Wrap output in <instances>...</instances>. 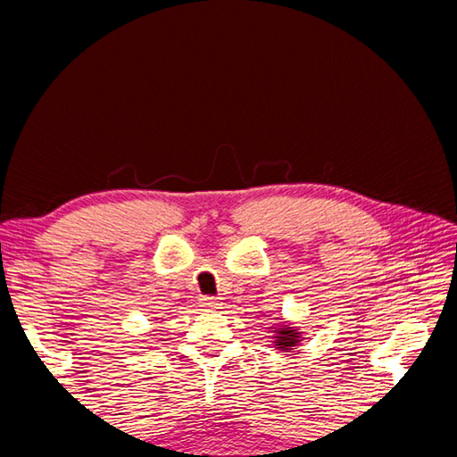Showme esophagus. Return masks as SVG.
<instances>
[{
  "label": "esophagus",
  "mask_w": 457,
  "mask_h": 457,
  "mask_svg": "<svg viewBox=\"0 0 457 457\" xmlns=\"http://www.w3.org/2000/svg\"><path fill=\"white\" fill-rule=\"evenodd\" d=\"M201 304L207 306V308H218L220 306L218 298H213V296H204V298H201Z\"/></svg>",
  "instance_id": "34e87169"
}]
</instances>
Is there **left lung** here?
Masks as SVG:
<instances>
[{
    "label": "left lung",
    "mask_w": 457,
    "mask_h": 457,
    "mask_svg": "<svg viewBox=\"0 0 457 457\" xmlns=\"http://www.w3.org/2000/svg\"><path fill=\"white\" fill-rule=\"evenodd\" d=\"M298 338H300L298 332H294V328H280V330H278V337H276V349L290 351L292 346H296Z\"/></svg>",
    "instance_id": "1"
}]
</instances>
